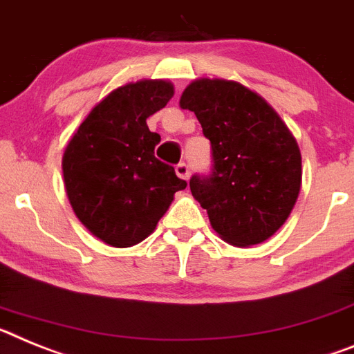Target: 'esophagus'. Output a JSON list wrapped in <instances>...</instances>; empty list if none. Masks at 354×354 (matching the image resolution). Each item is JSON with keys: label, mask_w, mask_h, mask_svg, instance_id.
Returning a JSON list of instances; mask_svg holds the SVG:
<instances>
[{"label": "esophagus", "mask_w": 354, "mask_h": 354, "mask_svg": "<svg viewBox=\"0 0 354 354\" xmlns=\"http://www.w3.org/2000/svg\"><path fill=\"white\" fill-rule=\"evenodd\" d=\"M176 174L181 178V180H189V178H190V167L185 164V162H181V164L176 165Z\"/></svg>", "instance_id": "34e87169"}]
</instances>
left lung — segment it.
Returning a JSON list of instances; mask_svg holds the SVG:
<instances>
[{"label": "left lung", "instance_id": "left-lung-1", "mask_svg": "<svg viewBox=\"0 0 354 354\" xmlns=\"http://www.w3.org/2000/svg\"><path fill=\"white\" fill-rule=\"evenodd\" d=\"M180 106L196 113L212 144V174L190 178L212 228L236 248L267 241L299 196L303 169L294 135L262 96L233 80H194Z\"/></svg>", "mask_w": 354, "mask_h": 354}]
</instances>
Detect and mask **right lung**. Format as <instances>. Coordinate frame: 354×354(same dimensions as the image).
<instances>
[{"mask_svg":"<svg viewBox=\"0 0 354 354\" xmlns=\"http://www.w3.org/2000/svg\"><path fill=\"white\" fill-rule=\"evenodd\" d=\"M174 96L167 80L115 88L91 110L62 156L66 192L76 217L104 244L130 248L155 232L178 190L187 187L160 162V135L146 119Z\"/></svg>","mask_w":354,"mask_h":354,"instance_id":"obj_1","label":"right lung"}]
</instances>
